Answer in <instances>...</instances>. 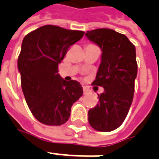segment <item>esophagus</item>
<instances>
[{"label": "esophagus", "instance_id": "34e87169", "mask_svg": "<svg viewBox=\"0 0 159 159\" xmlns=\"http://www.w3.org/2000/svg\"><path fill=\"white\" fill-rule=\"evenodd\" d=\"M90 92H91V90H90L88 87H83V93H84V95L88 94V93H90Z\"/></svg>", "mask_w": 159, "mask_h": 159}]
</instances>
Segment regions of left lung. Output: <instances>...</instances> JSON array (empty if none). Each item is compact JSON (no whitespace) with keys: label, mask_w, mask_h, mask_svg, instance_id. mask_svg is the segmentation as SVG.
I'll use <instances>...</instances> for the list:
<instances>
[{"label":"left lung","mask_w":159,"mask_h":159,"mask_svg":"<svg viewBox=\"0 0 159 159\" xmlns=\"http://www.w3.org/2000/svg\"><path fill=\"white\" fill-rule=\"evenodd\" d=\"M86 36L102 51L92 84L104 88L98 104L88 111V121L96 130L110 132L122 125L133 101L138 71L135 47L125 34L110 29L87 31Z\"/></svg>","instance_id":"1"}]
</instances>
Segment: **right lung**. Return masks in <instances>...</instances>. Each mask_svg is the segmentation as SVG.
Wrapping results in <instances>:
<instances>
[{"instance_id": "add662e5", "label": "right lung", "mask_w": 159, "mask_h": 159, "mask_svg": "<svg viewBox=\"0 0 159 159\" xmlns=\"http://www.w3.org/2000/svg\"><path fill=\"white\" fill-rule=\"evenodd\" d=\"M83 31L43 25L24 38L18 57L21 87L33 116L47 125H61L83 94L82 85L60 77L58 64L68 48L82 38Z\"/></svg>"}]
</instances>
